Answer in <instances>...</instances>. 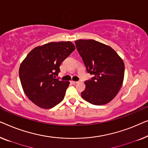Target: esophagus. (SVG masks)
I'll list each match as a JSON object with an SVG mask.
<instances>
[{
  "instance_id": "34e87169",
  "label": "esophagus",
  "mask_w": 148,
  "mask_h": 148,
  "mask_svg": "<svg viewBox=\"0 0 148 148\" xmlns=\"http://www.w3.org/2000/svg\"><path fill=\"white\" fill-rule=\"evenodd\" d=\"M78 82H77V81H73V80L71 81V83H72V84H76V83H78Z\"/></svg>"
}]
</instances>
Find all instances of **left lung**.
I'll return each mask as SVG.
<instances>
[{"instance_id": "8db88e82", "label": "left lung", "mask_w": 148, "mask_h": 148, "mask_svg": "<svg viewBox=\"0 0 148 148\" xmlns=\"http://www.w3.org/2000/svg\"><path fill=\"white\" fill-rule=\"evenodd\" d=\"M88 73L94 75L84 82L83 99L92 105H103L111 101L121 88L125 65L122 58L110 47L94 39L75 41Z\"/></svg>"}]
</instances>
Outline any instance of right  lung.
Returning a JSON list of instances; mask_svg holds the SVG:
<instances>
[{
  "instance_id": "1",
  "label": "right lung",
  "mask_w": 148,
  "mask_h": 148,
  "mask_svg": "<svg viewBox=\"0 0 148 148\" xmlns=\"http://www.w3.org/2000/svg\"><path fill=\"white\" fill-rule=\"evenodd\" d=\"M75 49L70 41L50 42L33 48L21 64L18 73L24 92L41 109H51L64 99L68 81L59 80L60 64Z\"/></svg>"
}]
</instances>
